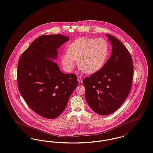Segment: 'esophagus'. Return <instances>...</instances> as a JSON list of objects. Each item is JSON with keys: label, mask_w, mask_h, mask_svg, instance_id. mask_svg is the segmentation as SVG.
I'll list each match as a JSON object with an SVG mask.
<instances>
[{"label": "esophagus", "mask_w": 153, "mask_h": 153, "mask_svg": "<svg viewBox=\"0 0 153 153\" xmlns=\"http://www.w3.org/2000/svg\"><path fill=\"white\" fill-rule=\"evenodd\" d=\"M77 80H78V81H79L80 83H81L82 81V77H81V76H78V77H77Z\"/></svg>", "instance_id": "esophagus-1"}]
</instances>
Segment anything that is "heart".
<instances>
[{
    "label": "heart",
    "mask_w": 153,
    "mask_h": 153,
    "mask_svg": "<svg viewBox=\"0 0 153 153\" xmlns=\"http://www.w3.org/2000/svg\"><path fill=\"white\" fill-rule=\"evenodd\" d=\"M109 51L108 42L103 39L83 37L69 45L68 53L63 54L61 61L65 68L72 70L79 59V67L87 73L100 70L106 62Z\"/></svg>",
    "instance_id": "1"
}]
</instances>
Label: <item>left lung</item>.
<instances>
[{
  "mask_svg": "<svg viewBox=\"0 0 153 153\" xmlns=\"http://www.w3.org/2000/svg\"><path fill=\"white\" fill-rule=\"evenodd\" d=\"M112 45L111 56L98 71L85 77V98L92 110L101 116L115 112L131 88L134 77L132 58L118 39L107 34Z\"/></svg>",
  "mask_w": 153,
  "mask_h": 153,
  "instance_id": "1",
  "label": "left lung"
}]
</instances>
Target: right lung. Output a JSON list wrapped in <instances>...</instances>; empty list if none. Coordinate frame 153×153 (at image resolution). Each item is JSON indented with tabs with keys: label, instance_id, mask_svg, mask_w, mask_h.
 <instances>
[{
	"label": "right lung",
	"instance_id": "right-lung-1",
	"mask_svg": "<svg viewBox=\"0 0 153 153\" xmlns=\"http://www.w3.org/2000/svg\"><path fill=\"white\" fill-rule=\"evenodd\" d=\"M68 41V36L59 34L39 36L18 61L19 91L28 106L44 118L58 117L77 85L76 75L64 74L53 61Z\"/></svg>",
	"mask_w": 153,
	"mask_h": 153
}]
</instances>
